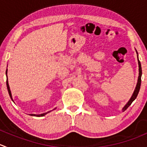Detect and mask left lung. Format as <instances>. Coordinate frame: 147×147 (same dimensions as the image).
I'll return each instance as SVG.
<instances>
[{
  "label": "left lung",
  "instance_id": "8db88e82",
  "mask_svg": "<svg viewBox=\"0 0 147 147\" xmlns=\"http://www.w3.org/2000/svg\"><path fill=\"white\" fill-rule=\"evenodd\" d=\"M136 54H137L138 64H139V78H138L137 84H136V88H135V90H134V91L133 94H132L131 97V98L129 99V100L126 102V105L123 106V108H122V111L123 112L124 111H126V110L129 108V105L132 103V102H133V101L136 99V97H137V95H138V93H139V90H140L141 82H142V80H141V78H142V66H141V63H140V62H139V57H138V52L136 50Z\"/></svg>",
  "mask_w": 147,
  "mask_h": 147
}]
</instances>
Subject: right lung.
<instances>
[{"instance_id": "obj_1", "label": "right lung", "mask_w": 147, "mask_h": 147, "mask_svg": "<svg viewBox=\"0 0 147 147\" xmlns=\"http://www.w3.org/2000/svg\"><path fill=\"white\" fill-rule=\"evenodd\" d=\"M7 71H8V69H6V72H5V74H6V78H7V80H6V85H7V89H8V93H9V95L10 97H11V100H12L13 101V98H12V94H11V90H10V87H9V85H8V76H7ZM55 109H56V108H55ZM53 109V110H55ZM52 110V111H53ZM52 111H48L47 112V113H42V114H30L31 116H36V117H40V116H45L46 114H47L48 113H49V112H51Z\"/></svg>"}]
</instances>
